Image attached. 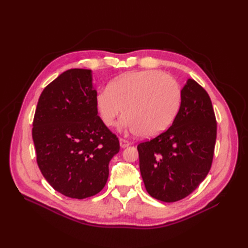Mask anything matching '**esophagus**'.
<instances>
[{
  "mask_svg": "<svg viewBox=\"0 0 248 248\" xmlns=\"http://www.w3.org/2000/svg\"><path fill=\"white\" fill-rule=\"evenodd\" d=\"M120 145H121L122 148H126V147H128L129 145H131V142H129L127 140L120 139Z\"/></svg>",
  "mask_w": 248,
  "mask_h": 248,
  "instance_id": "1",
  "label": "esophagus"
}]
</instances>
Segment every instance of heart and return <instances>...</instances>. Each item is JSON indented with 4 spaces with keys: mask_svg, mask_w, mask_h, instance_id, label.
<instances>
[{
    "mask_svg": "<svg viewBox=\"0 0 248 248\" xmlns=\"http://www.w3.org/2000/svg\"><path fill=\"white\" fill-rule=\"evenodd\" d=\"M181 102V91L170 76L157 70L124 73L100 88L94 96L102 123L112 126L125 114L121 126L140 137L160 135L174 121Z\"/></svg>",
    "mask_w": 248,
    "mask_h": 248,
    "instance_id": "b5f03b06",
    "label": "heart"
}]
</instances>
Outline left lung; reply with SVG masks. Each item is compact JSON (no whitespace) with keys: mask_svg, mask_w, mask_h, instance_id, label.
<instances>
[{"mask_svg":"<svg viewBox=\"0 0 248 248\" xmlns=\"http://www.w3.org/2000/svg\"><path fill=\"white\" fill-rule=\"evenodd\" d=\"M216 131L209 95L194 79H188L172 125L138 146L140 175L152 197L176 202L200 185L211 168Z\"/></svg>","mask_w":248,"mask_h":248,"instance_id":"1","label":"left lung"}]
</instances>
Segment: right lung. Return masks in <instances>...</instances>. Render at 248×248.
I'll return each mask as SVG.
<instances>
[{"mask_svg":"<svg viewBox=\"0 0 248 248\" xmlns=\"http://www.w3.org/2000/svg\"><path fill=\"white\" fill-rule=\"evenodd\" d=\"M93 71L69 69L39 97L32 137L37 164L48 183L64 196L84 199L99 193L119 139L97 115Z\"/></svg>","mask_w":248,"mask_h":248,"instance_id":"obj_1","label":"right lung"}]
</instances>
